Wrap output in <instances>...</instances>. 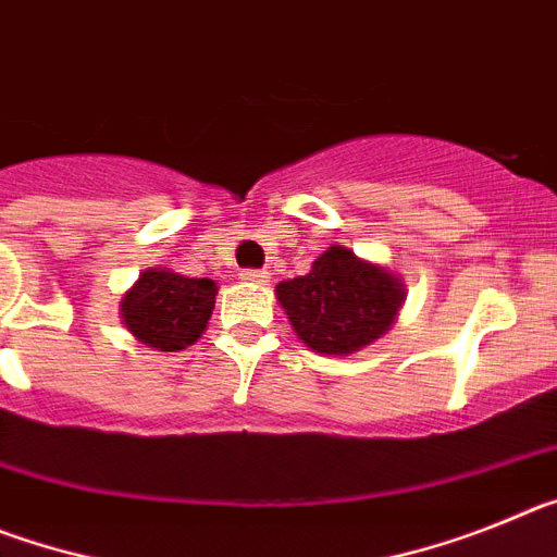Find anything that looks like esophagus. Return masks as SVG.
Segmentation results:
<instances>
[{"label": "esophagus", "mask_w": 557, "mask_h": 557, "mask_svg": "<svg viewBox=\"0 0 557 557\" xmlns=\"http://www.w3.org/2000/svg\"><path fill=\"white\" fill-rule=\"evenodd\" d=\"M239 278H243V282H248V284H268L270 273H268V270H243V273H239Z\"/></svg>", "instance_id": "1"}]
</instances>
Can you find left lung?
I'll return each mask as SVG.
<instances>
[{
  "mask_svg": "<svg viewBox=\"0 0 557 557\" xmlns=\"http://www.w3.org/2000/svg\"><path fill=\"white\" fill-rule=\"evenodd\" d=\"M295 334L318 354H346L371 346L396 321L405 284L391 270L332 245L307 275L275 287Z\"/></svg>",
  "mask_w": 557,
  "mask_h": 557,
  "instance_id": "obj_1",
  "label": "left lung"
}]
</instances>
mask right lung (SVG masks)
<instances>
[{
    "label": "right lung",
    "mask_w": 557,
    "mask_h": 557,
    "mask_svg": "<svg viewBox=\"0 0 557 557\" xmlns=\"http://www.w3.org/2000/svg\"><path fill=\"white\" fill-rule=\"evenodd\" d=\"M214 295L218 284L211 278H186L166 268H150L122 298V323L156 351H181L203 334Z\"/></svg>",
    "instance_id": "right-lung-1"
}]
</instances>
